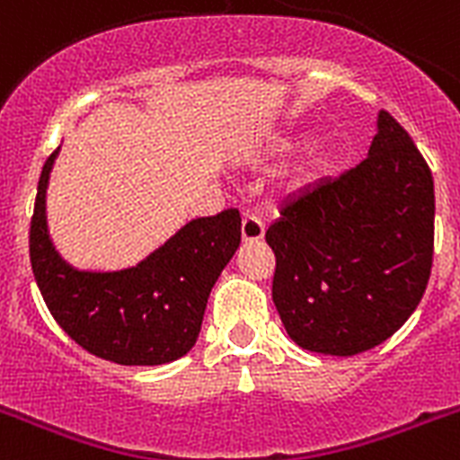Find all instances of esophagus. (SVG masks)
Wrapping results in <instances>:
<instances>
[{
  "instance_id": "1",
  "label": "esophagus",
  "mask_w": 460,
  "mask_h": 460,
  "mask_svg": "<svg viewBox=\"0 0 460 460\" xmlns=\"http://www.w3.org/2000/svg\"><path fill=\"white\" fill-rule=\"evenodd\" d=\"M265 234V223L255 214H243L242 218V237L243 242H258Z\"/></svg>"
}]
</instances>
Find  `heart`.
I'll return each mask as SVG.
<instances>
[{
  "label": "heart",
  "mask_w": 460,
  "mask_h": 460,
  "mask_svg": "<svg viewBox=\"0 0 460 460\" xmlns=\"http://www.w3.org/2000/svg\"><path fill=\"white\" fill-rule=\"evenodd\" d=\"M329 154L327 152H318V154H313V158L308 161V174H320L324 172V170L329 168Z\"/></svg>",
  "instance_id": "heart-1"
}]
</instances>
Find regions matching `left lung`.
I'll use <instances>...</instances> for the list:
<instances>
[{
    "instance_id": "left-lung-1",
    "label": "left lung",
    "mask_w": 460,
    "mask_h": 460,
    "mask_svg": "<svg viewBox=\"0 0 460 460\" xmlns=\"http://www.w3.org/2000/svg\"><path fill=\"white\" fill-rule=\"evenodd\" d=\"M433 174L410 133L380 112L368 156L292 195L265 239L288 336L320 355L385 343L412 315L433 267Z\"/></svg>"
}]
</instances>
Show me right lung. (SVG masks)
I'll list each match as a JSON object with an SVG mask.
<instances>
[{"label":"right lung","instance_id":"obj_1","mask_svg":"<svg viewBox=\"0 0 460 460\" xmlns=\"http://www.w3.org/2000/svg\"><path fill=\"white\" fill-rule=\"evenodd\" d=\"M55 156L40 170L30 226L31 270L50 315L80 348L121 367L184 357L200 334L207 296L242 242L239 211L195 218L133 270L78 271L48 237L46 186Z\"/></svg>","mask_w":460,"mask_h":460}]
</instances>
